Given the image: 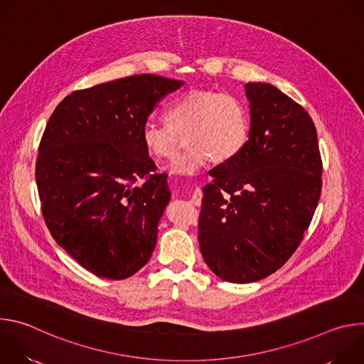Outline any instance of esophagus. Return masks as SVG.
Returning a JSON list of instances; mask_svg holds the SVG:
<instances>
[{"instance_id":"34e87169","label":"esophagus","mask_w":364,"mask_h":364,"mask_svg":"<svg viewBox=\"0 0 364 364\" xmlns=\"http://www.w3.org/2000/svg\"><path fill=\"white\" fill-rule=\"evenodd\" d=\"M201 197H203L201 190H200L198 187H196L194 191H193V194H191V201H193L196 205H200V204H201Z\"/></svg>"}]
</instances>
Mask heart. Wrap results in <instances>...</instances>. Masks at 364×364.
Segmentation results:
<instances>
[{"label":"heart","mask_w":364,"mask_h":364,"mask_svg":"<svg viewBox=\"0 0 364 364\" xmlns=\"http://www.w3.org/2000/svg\"><path fill=\"white\" fill-rule=\"evenodd\" d=\"M166 124L146 122L141 139L155 159H173L187 135L186 152L166 166L171 174L194 176L215 159H236L249 139L250 119L245 102L229 92L191 90L164 112Z\"/></svg>","instance_id":"b5f03b06"}]
</instances>
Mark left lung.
Masks as SVG:
<instances>
[{"instance_id": "obj_1", "label": "left lung", "mask_w": 364, "mask_h": 364, "mask_svg": "<svg viewBox=\"0 0 364 364\" xmlns=\"http://www.w3.org/2000/svg\"><path fill=\"white\" fill-rule=\"evenodd\" d=\"M249 139L236 159L210 171L203 188L198 243L219 278L247 284L278 271L306 232L321 194L316 125L278 87L245 85Z\"/></svg>"}]
</instances>
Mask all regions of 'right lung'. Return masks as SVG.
Here are the masks:
<instances>
[{"instance_id": "1", "label": "right lung", "mask_w": 364, "mask_h": 364, "mask_svg": "<svg viewBox=\"0 0 364 364\" xmlns=\"http://www.w3.org/2000/svg\"><path fill=\"white\" fill-rule=\"evenodd\" d=\"M181 85L135 75L75 90L46 125L36 163L43 218L58 245L96 277L125 279L154 252L171 194L141 131Z\"/></svg>"}]
</instances>
